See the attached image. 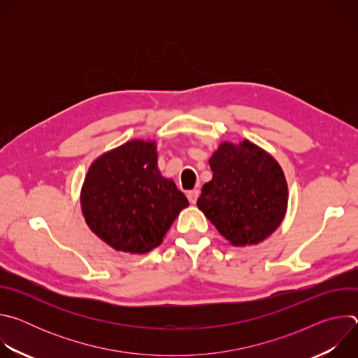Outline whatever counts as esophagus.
<instances>
[{
    "label": "esophagus",
    "instance_id": "1",
    "mask_svg": "<svg viewBox=\"0 0 358 358\" xmlns=\"http://www.w3.org/2000/svg\"><path fill=\"white\" fill-rule=\"evenodd\" d=\"M198 196H199V191L198 189H192V191L188 192V201L192 203V206L196 202Z\"/></svg>",
    "mask_w": 358,
    "mask_h": 358
}]
</instances>
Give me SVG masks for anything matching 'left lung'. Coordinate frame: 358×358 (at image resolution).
I'll return each mask as SVG.
<instances>
[{
  "mask_svg": "<svg viewBox=\"0 0 358 358\" xmlns=\"http://www.w3.org/2000/svg\"><path fill=\"white\" fill-rule=\"evenodd\" d=\"M213 180L196 207L232 246L257 245L282 224L289 189L276 159L249 140L220 143L210 159Z\"/></svg>",
  "mask_w": 358,
  "mask_h": 358,
  "instance_id": "8db88e82",
  "label": "left lung"
}]
</instances>
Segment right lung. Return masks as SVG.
<instances>
[{
    "label": "right lung",
    "instance_id": "add662e5",
    "mask_svg": "<svg viewBox=\"0 0 358 358\" xmlns=\"http://www.w3.org/2000/svg\"><path fill=\"white\" fill-rule=\"evenodd\" d=\"M156 140H129L100 155L89 167L80 208L89 229L110 248L147 253L157 248L180 213L185 195L157 166Z\"/></svg>",
    "mask_w": 358,
    "mask_h": 358
}]
</instances>
